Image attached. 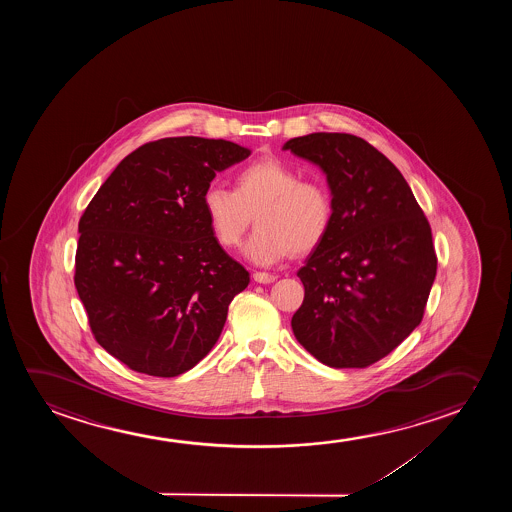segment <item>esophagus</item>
I'll return each mask as SVG.
<instances>
[{
	"mask_svg": "<svg viewBox=\"0 0 512 512\" xmlns=\"http://www.w3.org/2000/svg\"><path fill=\"white\" fill-rule=\"evenodd\" d=\"M253 280L266 285V283H273L276 280V276L271 273H264V271H257V273H253Z\"/></svg>",
	"mask_w": 512,
	"mask_h": 512,
	"instance_id": "esophagus-1",
	"label": "esophagus"
}]
</instances>
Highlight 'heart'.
Returning <instances> with one entry per match:
<instances>
[{
	"label": "heart",
	"mask_w": 512,
	"mask_h": 512,
	"mask_svg": "<svg viewBox=\"0 0 512 512\" xmlns=\"http://www.w3.org/2000/svg\"><path fill=\"white\" fill-rule=\"evenodd\" d=\"M203 206L218 243L234 248L252 225L246 241L248 259L269 266L290 253L313 252L327 238L334 220V201L325 183L301 178L299 171L276 157L252 162L238 171L234 190L210 185Z\"/></svg>",
	"instance_id": "b5f03b06"
}]
</instances>
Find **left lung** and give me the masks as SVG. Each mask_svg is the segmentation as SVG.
<instances>
[{
  "instance_id": "left-lung-1",
  "label": "left lung",
  "mask_w": 512,
  "mask_h": 512,
  "mask_svg": "<svg viewBox=\"0 0 512 512\" xmlns=\"http://www.w3.org/2000/svg\"><path fill=\"white\" fill-rule=\"evenodd\" d=\"M283 150L327 175L334 220L297 276L294 336L322 364L364 369L420 325L437 273L432 231L399 169L367 141L313 133Z\"/></svg>"
}]
</instances>
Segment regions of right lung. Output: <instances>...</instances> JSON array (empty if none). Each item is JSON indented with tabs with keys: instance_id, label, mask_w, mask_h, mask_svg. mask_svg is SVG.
I'll return each instance as SVG.
<instances>
[{
	"instance_id": "right-lung-1",
	"label": "right lung",
	"mask_w": 512,
	"mask_h": 512,
	"mask_svg": "<svg viewBox=\"0 0 512 512\" xmlns=\"http://www.w3.org/2000/svg\"><path fill=\"white\" fill-rule=\"evenodd\" d=\"M248 155L232 141H150L85 208L75 287L96 341L129 369L175 378L217 343L250 274L218 245L203 194Z\"/></svg>"
}]
</instances>
